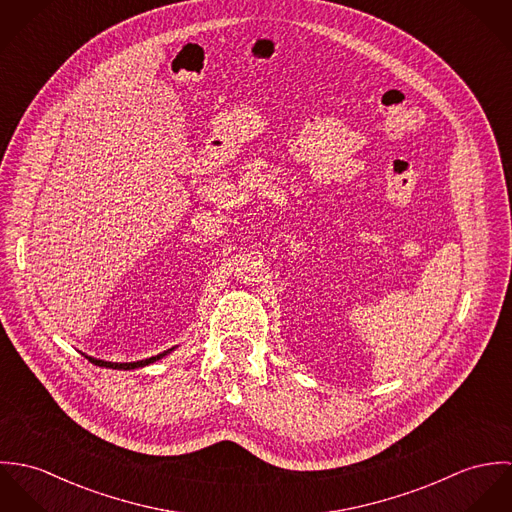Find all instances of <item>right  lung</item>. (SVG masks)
I'll return each mask as SVG.
<instances>
[{
	"label": "right lung",
	"mask_w": 512,
	"mask_h": 512,
	"mask_svg": "<svg viewBox=\"0 0 512 512\" xmlns=\"http://www.w3.org/2000/svg\"><path fill=\"white\" fill-rule=\"evenodd\" d=\"M169 351H165V353H161V355H157V357H151V359H146V361H138V363H108V361H100V359H92V357H86L92 365L98 366H106V368H124V370H130V368H140V366L149 365V363H153V361H157V359H161V357H165Z\"/></svg>",
	"instance_id": "obj_1"
}]
</instances>
